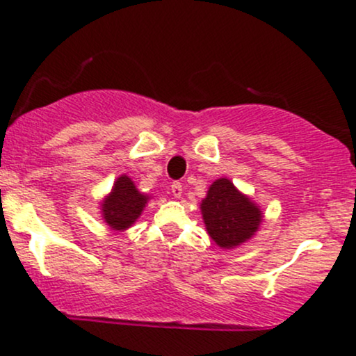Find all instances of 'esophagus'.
Wrapping results in <instances>:
<instances>
[{"instance_id": "esophagus-1", "label": "esophagus", "mask_w": 356, "mask_h": 356, "mask_svg": "<svg viewBox=\"0 0 356 356\" xmlns=\"http://www.w3.org/2000/svg\"><path fill=\"white\" fill-rule=\"evenodd\" d=\"M170 189H172V194L174 197H181L182 195V184L181 182H172V186H170Z\"/></svg>"}]
</instances>
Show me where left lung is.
Returning a JSON list of instances; mask_svg holds the SVG:
<instances>
[{
	"label": "left lung",
	"mask_w": 356,
	"mask_h": 356,
	"mask_svg": "<svg viewBox=\"0 0 356 356\" xmlns=\"http://www.w3.org/2000/svg\"><path fill=\"white\" fill-rule=\"evenodd\" d=\"M207 232L220 248H234L259 227L261 211L227 179H218L201 204Z\"/></svg>",
	"instance_id": "left-lung-1"
}]
</instances>
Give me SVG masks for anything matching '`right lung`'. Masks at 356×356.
I'll list each match as a JSON object with an SVG mask.
<instances>
[{"label": "right lung", "mask_w": 356, "mask_h": 356, "mask_svg": "<svg viewBox=\"0 0 356 356\" xmlns=\"http://www.w3.org/2000/svg\"><path fill=\"white\" fill-rule=\"evenodd\" d=\"M145 204V195L136 189L134 182L127 175H122L113 184L108 197L102 204V212H104L105 222L112 229L124 231L136 222Z\"/></svg>", "instance_id": "right-lung-1"}]
</instances>
